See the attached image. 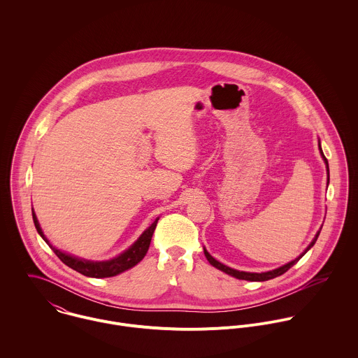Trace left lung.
<instances>
[{
    "instance_id": "1",
    "label": "left lung",
    "mask_w": 358,
    "mask_h": 358,
    "mask_svg": "<svg viewBox=\"0 0 358 358\" xmlns=\"http://www.w3.org/2000/svg\"><path fill=\"white\" fill-rule=\"evenodd\" d=\"M320 152H321V155H322V158H324V161H325V164H327V171H328V183H329V168H328V159L325 158V155L322 153L321 146H320ZM318 234H320V231L315 234L314 240L311 241V244L307 247L306 251H305L302 255L299 256V257H296L295 260H292V262H289V263H287V264H284V266H281V267H278V268H275V270L267 271V273H247V271H238V270L230 268V267L224 266L223 263L217 262L216 259H213L212 256L209 255L205 250L204 254L205 256H206V259H208V262H209L213 267H216V268H219V270L224 271V273H226V274H229V275H233V277H236V278H238V280H247V281H267V280H271V278H275V277H278V275L284 274V273H285V271H288L294 264H296V263L299 262V259H301L302 256L305 255L307 251H308V250L315 244V241H317V238H318Z\"/></svg>"
}]
</instances>
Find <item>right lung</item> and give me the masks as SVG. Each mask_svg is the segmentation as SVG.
Wrapping results in <instances>:
<instances>
[{"label": "right lung", "mask_w": 358, "mask_h": 358, "mask_svg": "<svg viewBox=\"0 0 358 358\" xmlns=\"http://www.w3.org/2000/svg\"><path fill=\"white\" fill-rule=\"evenodd\" d=\"M33 220H34V226H36L38 234L45 240V243L51 247L53 252L66 266L71 267L73 270H76V271H78V273H81L87 277H95V278L113 277V275H117V274L134 267L135 264H138L149 251L150 241H152L154 230H155V226H157V222H158V219H155L153 224L138 238V241L131 248H128L125 252H122L121 255L117 256L111 260H106V262H91V260H84V259H78V257H74V256L67 255V254L56 250L55 247H52L50 241L45 238L40 224H38V220H37V216H36L34 210H33Z\"/></svg>", "instance_id": "obj_1"}]
</instances>
